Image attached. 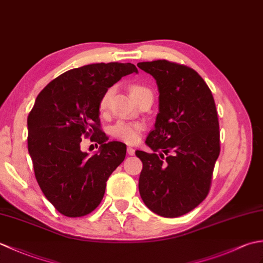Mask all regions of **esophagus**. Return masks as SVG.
I'll return each instance as SVG.
<instances>
[{
    "label": "esophagus",
    "mask_w": 263,
    "mask_h": 263,
    "mask_svg": "<svg viewBox=\"0 0 263 263\" xmlns=\"http://www.w3.org/2000/svg\"><path fill=\"white\" fill-rule=\"evenodd\" d=\"M126 152H127V154L130 155V156H133V155H135V153H136V150L133 149V148H131V147H127Z\"/></svg>",
    "instance_id": "34e87169"
}]
</instances>
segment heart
Returning a JSON list of instances; mask_svg holds the SVG:
<instances>
[{
    "label": "heart",
    "mask_w": 263,
    "mask_h": 263,
    "mask_svg": "<svg viewBox=\"0 0 263 263\" xmlns=\"http://www.w3.org/2000/svg\"><path fill=\"white\" fill-rule=\"evenodd\" d=\"M115 91L114 87H109L106 89L103 93L102 98L99 100V108L102 111H105L109 107L110 99L113 97ZM144 92H152L148 88L140 86V85H133L130 88V93L132 98L135 99L139 95ZM144 124L142 122H126V121H117L115 124L110 127V135L113 136L117 140L124 141L126 143H137L140 139L142 131L144 130Z\"/></svg>",
    "instance_id": "heart-1"
}]
</instances>
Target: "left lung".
Wrapping results in <instances>:
<instances>
[{
    "label": "left lung",
    "instance_id": "left-lung-1",
    "mask_svg": "<svg viewBox=\"0 0 263 263\" xmlns=\"http://www.w3.org/2000/svg\"><path fill=\"white\" fill-rule=\"evenodd\" d=\"M138 66L155 78L159 91V113L146 140L154 153L136 152L143 165L139 192L155 214L180 217L209 193L220 153L215 100L204 80L189 66L166 60Z\"/></svg>",
    "mask_w": 263,
    "mask_h": 263
}]
</instances>
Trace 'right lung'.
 <instances>
[{
    "instance_id": "add662e5",
    "label": "right lung",
    "mask_w": 263,
    "mask_h": 263,
    "mask_svg": "<svg viewBox=\"0 0 263 263\" xmlns=\"http://www.w3.org/2000/svg\"><path fill=\"white\" fill-rule=\"evenodd\" d=\"M138 73L131 63H95L55 78L39 92L27 120L28 152L39 187L66 217H82L97 208L106 182L125 158L126 146L107 142L100 130L99 100L122 77ZM101 144L88 158L81 137Z\"/></svg>"
}]
</instances>
